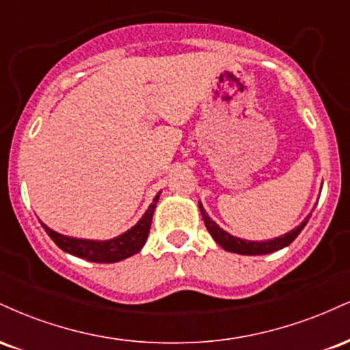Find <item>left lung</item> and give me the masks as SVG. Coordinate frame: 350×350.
<instances>
[{"instance_id": "obj_1", "label": "left lung", "mask_w": 350, "mask_h": 350, "mask_svg": "<svg viewBox=\"0 0 350 350\" xmlns=\"http://www.w3.org/2000/svg\"><path fill=\"white\" fill-rule=\"evenodd\" d=\"M199 208H200V214H202L204 224H206L208 234L212 235V239H214L215 242L224 248V250L239 253V255H267V253L281 250V248L288 247V245H290L293 240L301 234V230H303L304 226H306L309 220V215H308L298 227L293 228V230L288 232V234L276 237V239L273 240H265V242H250V240L237 239V237L230 235L228 232L222 230V228L217 226L214 220L207 215L206 208L202 207V204L200 202H199Z\"/></svg>"}]
</instances>
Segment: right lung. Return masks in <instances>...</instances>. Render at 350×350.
<instances>
[{
	"label": "right lung",
	"instance_id": "1",
	"mask_svg": "<svg viewBox=\"0 0 350 350\" xmlns=\"http://www.w3.org/2000/svg\"><path fill=\"white\" fill-rule=\"evenodd\" d=\"M159 194L161 192L156 194V198L152 199V204L148 207V211L144 212V215L138 220V224L135 227H131L124 234L110 240L74 239V237L57 234V232H54L52 228L44 226V224L42 227L60 250L70 253L74 256H79V258L87 260V262L115 263L138 253L143 248V245L146 243L148 235H150V227L152 214H154L156 202L159 200Z\"/></svg>",
	"mask_w": 350,
	"mask_h": 350
}]
</instances>
